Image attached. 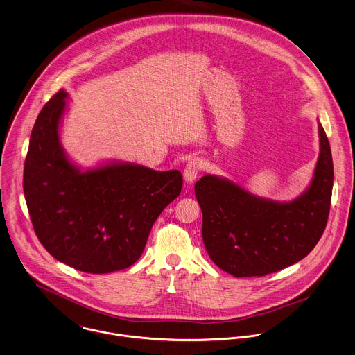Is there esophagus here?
Returning a JSON list of instances; mask_svg holds the SVG:
<instances>
[{"mask_svg": "<svg viewBox=\"0 0 355 355\" xmlns=\"http://www.w3.org/2000/svg\"><path fill=\"white\" fill-rule=\"evenodd\" d=\"M202 168H203V164H202V162L199 159H193V160L188 162V164H187V167L184 170L185 181L189 182V184L193 182L196 180V177L200 174Z\"/></svg>", "mask_w": 355, "mask_h": 355, "instance_id": "esophagus-1", "label": "esophagus"}]
</instances>
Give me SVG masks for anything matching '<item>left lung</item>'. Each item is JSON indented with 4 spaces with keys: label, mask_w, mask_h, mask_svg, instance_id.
<instances>
[{
    "label": "left lung",
    "mask_w": 355,
    "mask_h": 355,
    "mask_svg": "<svg viewBox=\"0 0 355 355\" xmlns=\"http://www.w3.org/2000/svg\"><path fill=\"white\" fill-rule=\"evenodd\" d=\"M318 130L313 182L291 203L255 198L214 175L196 182L205 247L219 269L234 277H262L299 262L315 247L328 222L334 185L331 146L321 125Z\"/></svg>",
    "instance_id": "1"
}]
</instances>
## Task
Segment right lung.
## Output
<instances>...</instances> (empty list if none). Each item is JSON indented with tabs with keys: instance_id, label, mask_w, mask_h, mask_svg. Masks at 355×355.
I'll return each instance as SVG.
<instances>
[{
	"instance_id": "add662e5",
	"label": "right lung",
	"mask_w": 355,
	"mask_h": 355,
	"mask_svg": "<svg viewBox=\"0 0 355 355\" xmlns=\"http://www.w3.org/2000/svg\"><path fill=\"white\" fill-rule=\"evenodd\" d=\"M67 93L41 110L24 162L23 191L34 232L58 261L92 275L136 263L160 213L182 188L178 170L112 164L80 173L59 142Z\"/></svg>"
}]
</instances>
